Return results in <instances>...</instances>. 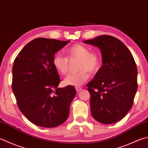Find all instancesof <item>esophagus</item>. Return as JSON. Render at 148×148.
Instances as JSON below:
<instances>
[{
	"mask_svg": "<svg viewBox=\"0 0 148 148\" xmlns=\"http://www.w3.org/2000/svg\"><path fill=\"white\" fill-rule=\"evenodd\" d=\"M76 91H77V92H79V91H81L82 90V87H80V86H76Z\"/></svg>",
	"mask_w": 148,
	"mask_h": 148,
	"instance_id": "1",
	"label": "esophagus"
}]
</instances>
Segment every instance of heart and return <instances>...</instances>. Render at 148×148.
Returning <instances> with one entry per match:
<instances>
[{
    "instance_id": "b5f03b06",
    "label": "heart",
    "mask_w": 148,
    "mask_h": 148,
    "mask_svg": "<svg viewBox=\"0 0 148 148\" xmlns=\"http://www.w3.org/2000/svg\"><path fill=\"white\" fill-rule=\"evenodd\" d=\"M67 58L56 54L53 59V65L56 71L60 74H67L69 69V60L74 58L79 59L77 69L76 73L69 74L63 83L66 85L79 86L85 83L90 77L89 72L95 74L99 71L102 64L101 56L95 51L90 52L89 49L85 45L76 43L66 51Z\"/></svg>"
}]
</instances>
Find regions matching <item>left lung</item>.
<instances>
[{
  "label": "left lung",
  "instance_id": "1",
  "mask_svg": "<svg viewBox=\"0 0 148 148\" xmlns=\"http://www.w3.org/2000/svg\"><path fill=\"white\" fill-rule=\"evenodd\" d=\"M98 47L103 65L86 86L92 115L101 123H116L131 109L137 90V69L131 52L114 36L101 35L84 41Z\"/></svg>",
  "mask_w": 148,
  "mask_h": 148
}]
</instances>
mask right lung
Wrapping results in <instances>:
<instances>
[{"label":"right lung","mask_w":148,"mask_h":148,"mask_svg":"<svg viewBox=\"0 0 148 148\" xmlns=\"http://www.w3.org/2000/svg\"><path fill=\"white\" fill-rule=\"evenodd\" d=\"M69 42L37 38L14 59L12 90L17 105L24 116L37 126L56 127L69 117L76 92L73 86L58 88L61 79L53 59Z\"/></svg>","instance_id":"obj_1"}]
</instances>
